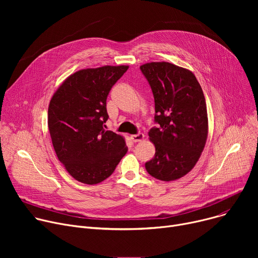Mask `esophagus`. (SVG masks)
Segmentation results:
<instances>
[{
	"label": "esophagus",
	"instance_id": "obj_1",
	"mask_svg": "<svg viewBox=\"0 0 258 258\" xmlns=\"http://www.w3.org/2000/svg\"><path fill=\"white\" fill-rule=\"evenodd\" d=\"M131 139H132L133 142H139V141L144 139V134L139 133V134H136V135H132Z\"/></svg>",
	"mask_w": 258,
	"mask_h": 258
}]
</instances>
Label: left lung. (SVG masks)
<instances>
[{
    "mask_svg": "<svg viewBox=\"0 0 258 258\" xmlns=\"http://www.w3.org/2000/svg\"><path fill=\"white\" fill-rule=\"evenodd\" d=\"M140 70L153 91L155 123L148 132L154 158L145 163L152 177L173 181L190 171L208 134L205 96L192 72L169 62H148Z\"/></svg>",
    "mask_w": 258,
    "mask_h": 258,
    "instance_id": "left-lung-1",
    "label": "left lung"
}]
</instances>
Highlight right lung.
Segmentation results:
<instances>
[{"label":"right lung","mask_w":258,"mask_h":258,"mask_svg":"<svg viewBox=\"0 0 258 258\" xmlns=\"http://www.w3.org/2000/svg\"><path fill=\"white\" fill-rule=\"evenodd\" d=\"M127 66L80 70L54 93L48 108V126L54 151L72 177L97 184L114 172L126 152L124 139L105 131L106 98Z\"/></svg>","instance_id":"right-lung-1"}]
</instances>
